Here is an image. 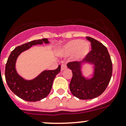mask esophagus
Returning a JSON list of instances; mask_svg holds the SVG:
<instances>
[{"label":"esophagus","mask_w":126,"mask_h":126,"mask_svg":"<svg viewBox=\"0 0 126 126\" xmlns=\"http://www.w3.org/2000/svg\"><path fill=\"white\" fill-rule=\"evenodd\" d=\"M66 68H67V66L65 64H62V66H61V70L62 71L64 70V69H66Z\"/></svg>","instance_id":"34e87169"}]
</instances>
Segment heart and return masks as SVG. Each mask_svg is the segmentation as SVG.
<instances>
[{
  "label": "heart",
  "instance_id": "1",
  "mask_svg": "<svg viewBox=\"0 0 126 126\" xmlns=\"http://www.w3.org/2000/svg\"><path fill=\"white\" fill-rule=\"evenodd\" d=\"M90 51V46L88 43L82 41L80 39H74L68 42L63 46L61 53L64 55H70L74 54L76 60H82L85 57Z\"/></svg>",
  "mask_w": 126,
  "mask_h": 126
}]
</instances>
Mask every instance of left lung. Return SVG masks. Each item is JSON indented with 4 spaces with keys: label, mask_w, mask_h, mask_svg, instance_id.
<instances>
[{
    "label": "left lung",
    "mask_w": 126,
    "mask_h": 126,
    "mask_svg": "<svg viewBox=\"0 0 126 126\" xmlns=\"http://www.w3.org/2000/svg\"><path fill=\"white\" fill-rule=\"evenodd\" d=\"M86 38L91 42V50L83 61L94 64V77L87 80L82 76L80 71L81 63L71 62L67 64L68 68L72 72L69 84L71 92L75 97L82 100L91 99L103 93L112 75V62L106 47L93 38Z\"/></svg>",
    "instance_id": "8db88e82"
}]
</instances>
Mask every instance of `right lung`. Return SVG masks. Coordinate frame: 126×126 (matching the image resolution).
<instances>
[{
	"mask_svg": "<svg viewBox=\"0 0 126 126\" xmlns=\"http://www.w3.org/2000/svg\"><path fill=\"white\" fill-rule=\"evenodd\" d=\"M48 43L47 39L32 41L16 47L11 52L5 66V76L7 85L13 93L22 99L29 102H36L45 98L49 94L56 75L61 70V66L54 70L44 71L36 78L25 80L20 77L15 69L16 58L22 52L29 49L32 46Z\"/></svg>",
	"mask_w": 126,
	"mask_h": 126,
	"instance_id": "obj_1",
	"label": "right lung"
}]
</instances>
